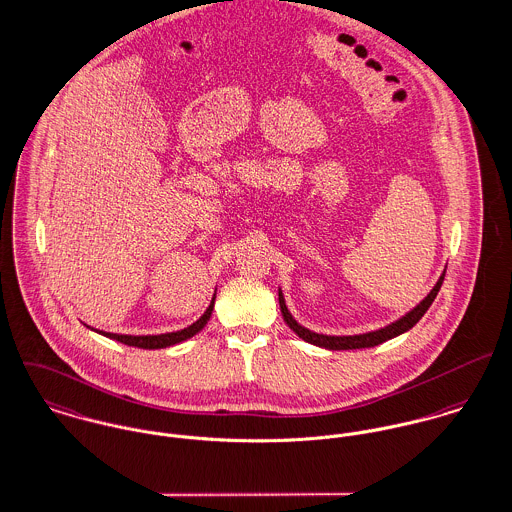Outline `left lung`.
<instances>
[{
  "mask_svg": "<svg viewBox=\"0 0 512 512\" xmlns=\"http://www.w3.org/2000/svg\"><path fill=\"white\" fill-rule=\"evenodd\" d=\"M446 273V271H444ZM444 273L440 275V278L436 280V284L433 286V290L427 294L425 300H421L411 312L399 317L394 323L382 327V329H376V331H368V333H360V335H323V333H315L306 329L304 325H300L292 314L288 312L286 308V302H284V296H282V290H278V304H280V312L284 321L288 323V327L300 337L304 339L306 343H312L315 347H323V349H329V351H353V349H370V347H376V345H382L390 339H394L397 335L409 331L425 312L431 308V304L442 286V280H444Z\"/></svg>",
  "mask_w": 512,
  "mask_h": 512,
  "instance_id": "left-lung-1",
  "label": "left lung"
}]
</instances>
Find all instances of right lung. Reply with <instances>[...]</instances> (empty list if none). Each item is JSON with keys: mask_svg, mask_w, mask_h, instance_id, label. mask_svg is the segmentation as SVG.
<instances>
[{"mask_svg": "<svg viewBox=\"0 0 512 512\" xmlns=\"http://www.w3.org/2000/svg\"><path fill=\"white\" fill-rule=\"evenodd\" d=\"M214 300H216V294L212 296V302L210 306L206 308V312L198 317L197 321L181 331H171V333H161V335H118V333H107V331H97L93 327V331L109 337V339H115L122 345H128V347H138V349H165V347H171V345H177V343H183L187 339H191L193 335H197L198 331L204 329V325L208 323L212 310H214Z\"/></svg>", "mask_w": 512, "mask_h": 512, "instance_id": "right-lung-1", "label": "right lung"}]
</instances>
